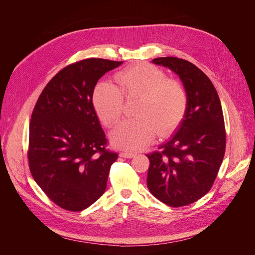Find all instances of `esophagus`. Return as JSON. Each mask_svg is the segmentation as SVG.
Listing matches in <instances>:
<instances>
[{"label": "esophagus", "instance_id": "obj_1", "mask_svg": "<svg viewBox=\"0 0 255 255\" xmlns=\"http://www.w3.org/2000/svg\"><path fill=\"white\" fill-rule=\"evenodd\" d=\"M135 155H136V154L133 153V152H130V151H122L120 153V156L121 157H126V158H132Z\"/></svg>", "mask_w": 255, "mask_h": 255}]
</instances>
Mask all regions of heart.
<instances>
[{
  "instance_id": "1",
  "label": "heart",
  "mask_w": 255,
  "mask_h": 255,
  "mask_svg": "<svg viewBox=\"0 0 255 255\" xmlns=\"http://www.w3.org/2000/svg\"><path fill=\"white\" fill-rule=\"evenodd\" d=\"M115 84L100 82L92 92V104L106 127L117 123L125 111V98H139L133 119L121 122L111 135L115 145L137 151L149 144L156 134L165 136L181 125L187 111L184 85L167 79L161 69L149 64L129 67L116 75Z\"/></svg>"
}]
</instances>
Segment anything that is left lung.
I'll use <instances>...</instances> for the list:
<instances>
[{
    "mask_svg": "<svg viewBox=\"0 0 255 255\" xmlns=\"http://www.w3.org/2000/svg\"><path fill=\"white\" fill-rule=\"evenodd\" d=\"M152 63L180 76L188 104L175 134L158 151L146 154V185L163 203L185 206L206 195L218 174L227 141L222 107L213 83L194 64L176 57H158Z\"/></svg>",
    "mask_w": 255,
    "mask_h": 255,
    "instance_id": "left-lung-1",
    "label": "left lung"
}]
</instances>
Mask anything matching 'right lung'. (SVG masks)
Listing matches in <instances>:
<instances>
[{"label":"right lung","instance_id":"add662e5","mask_svg":"<svg viewBox=\"0 0 255 255\" xmlns=\"http://www.w3.org/2000/svg\"><path fill=\"white\" fill-rule=\"evenodd\" d=\"M122 61L87 58L65 67L37 100L29 123L28 166L45 195L66 211L90 206L106 189L118 154L92 104L98 81Z\"/></svg>","mask_w":255,"mask_h":255}]
</instances>
